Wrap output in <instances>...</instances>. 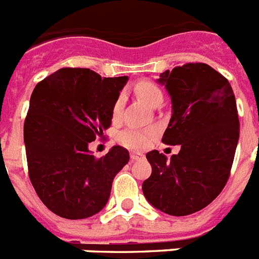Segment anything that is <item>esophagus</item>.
<instances>
[{"label":"esophagus","mask_w":259,"mask_h":259,"mask_svg":"<svg viewBox=\"0 0 259 259\" xmlns=\"http://www.w3.org/2000/svg\"><path fill=\"white\" fill-rule=\"evenodd\" d=\"M130 158H131V161H136V160H141V158H144V156L141 153H135V152H131V154H130Z\"/></svg>","instance_id":"1"}]
</instances>
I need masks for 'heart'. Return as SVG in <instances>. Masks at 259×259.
Instances as JSON below:
<instances>
[{
    "label": "heart",
    "mask_w": 259,
    "mask_h": 259,
    "mask_svg": "<svg viewBox=\"0 0 259 259\" xmlns=\"http://www.w3.org/2000/svg\"><path fill=\"white\" fill-rule=\"evenodd\" d=\"M134 90L136 96L149 106H154L157 102L162 101V92L156 83L151 82V81H140L135 85ZM121 107H123V99L121 97H118L112 105V118H118L120 115ZM154 134H156V130L153 128H149V130L127 128L118 135V140L121 145H124L130 149H143L149 144Z\"/></svg>",
    "instance_id": "heart-1"
}]
</instances>
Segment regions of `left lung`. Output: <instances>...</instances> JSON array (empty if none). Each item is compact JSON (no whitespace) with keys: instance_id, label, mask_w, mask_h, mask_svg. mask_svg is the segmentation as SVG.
<instances>
[{"instance_id":"obj_1","label":"left lung","mask_w":259,"mask_h":259,"mask_svg":"<svg viewBox=\"0 0 259 259\" xmlns=\"http://www.w3.org/2000/svg\"><path fill=\"white\" fill-rule=\"evenodd\" d=\"M171 97L173 114L162 143L180 145L170 160L158 151L147 153L151 177L143 193L167 215L198 212L222 193L231 176L240 136L231 83L204 63H187L158 78Z\"/></svg>"}]
</instances>
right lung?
<instances>
[{
    "label": "right lung",
    "instance_id": "1",
    "mask_svg": "<svg viewBox=\"0 0 259 259\" xmlns=\"http://www.w3.org/2000/svg\"><path fill=\"white\" fill-rule=\"evenodd\" d=\"M128 77L102 78L88 68H61L35 86L24 119L30 181L48 209L70 220L98 213L114 177L130 160L112 147L97 158L89 143L111 125L112 105Z\"/></svg>",
    "mask_w": 259,
    "mask_h": 259
}]
</instances>
